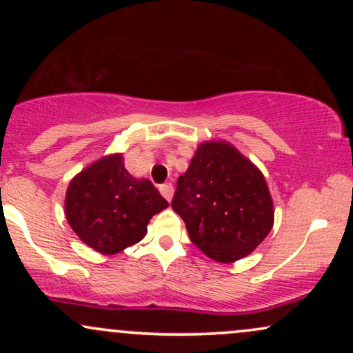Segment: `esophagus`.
<instances>
[{"label": "esophagus", "mask_w": 353, "mask_h": 353, "mask_svg": "<svg viewBox=\"0 0 353 353\" xmlns=\"http://www.w3.org/2000/svg\"><path fill=\"white\" fill-rule=\"evenodd\" d=\"M161 194H163L164 196V199L165 201H171L172 199V196H174V188H172V184H164V185H161Z\"/></svg>", "instance_id": "obj_1"}]
</instances>
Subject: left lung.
Wrapping results in <instances>:
<instances>
[{"label": "left lung", "instance_id": "1", "mask_svg": "<svg viewBox=\"0 0 353 353\" xmlns=\"http://www.w3.org/2000/svg\"><path fill=\"white\" fill-rule=\"evenodd\" d=\"M171 205L197 249L222 264L249 255L274 225L265 177L225 141L197 148Z\"/></svg>", "mask_w": 353, "mask_h": 353}]
</instances>
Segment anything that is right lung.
Instances as JSON below:
<instances>
[{
  "label": "right lung",
  "instance_id": "right-lung-1",
  "mask_svg": "<svg viewBox=\"0 0 353 353\" xmlns=\"http://www.w3.org/2000/svg\"><path fill=\"white\" fill-rule=\"evenodd\" d=\"M168 205L151 181L125 171L123 154H109L83 169L72 177L64 201L76 236L104 255L139 242L151 217Z\"/></svg>",
  "mask_w": 353,
  "mask_h": 353
}]
</instances>
